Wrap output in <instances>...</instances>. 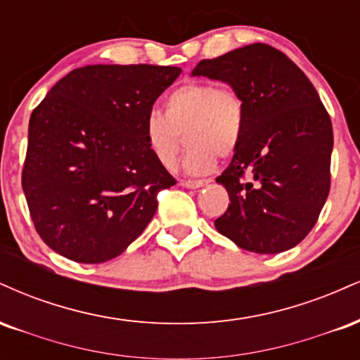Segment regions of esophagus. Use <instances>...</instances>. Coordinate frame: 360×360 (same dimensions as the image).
<instances>
[{
    "label": "esophagus",
    "instance_id": "obj_1",
    "mask_svg": "<svg viewBox=\"0 0 360 360\" xmlns=\"http://www.w3.org/2000/svg\"><path fill=\"white\" fill-rule=\"evenodd\" d=\"M208 183H210L208 179H184L181 181V186H184V188H189V189H198V188H203V186H206Z\"/></svg>",
    "mask_w": 360,
    "mask_h": 360
}]
</instances>
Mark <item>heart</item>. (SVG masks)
Returning <instances> with one entry per match:
<instances>
[{
    "label": "heart",
    "instance_id": "heart-1",
    "mask_svg": "<svg viewBox=\"0 0 360 360\" xmlns=\"http://www.w3.org/2000/svg\"><path fill=\"white\" fill-rule=\"evenodd\" d=\"M245 130V103L238 91L213 82H186L164 100V117L150 113L143 137L162 167L176 166L181 134L188 143L183 169L188 174H205L217 157H229L240 146Z\"/></svg>",
    "mask_w": 360,
    "mask_h": 360
}]
</instances>
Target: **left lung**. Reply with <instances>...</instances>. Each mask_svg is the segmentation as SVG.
I'll use <instances>...</instances> for the list:
<instances>
[{"mask_svg":"<svg viewBox=\"0 0 360 360\" xmlns=\"http://www.w3.org/2000/svg\"><path fill=\"white\" fill-rule=\"evenodd\" d=\"M193 76L226 82L245 103L242 142L217 177L230 205L214 226L257 254L292 249L311 232L330 193L333 130L315 86L267 44L198 62Z\"/></svg>","mask_w":360,"mask_h":360,"instance_id":"left-lung-1","label":"left lung"}]
</instances>
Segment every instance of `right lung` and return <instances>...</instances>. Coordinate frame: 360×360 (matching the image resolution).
Masks as SVG:
<instances>
[{
  "label": "right lung",
  "mask_w": 360,
  "mask_h": 360,
  "mask_svg": "<svg viewBox=\"0 0 360 360\" xmlns=\"http://www.w3.org/2000/svg\"><path fill=\"white\" fill-rule=\"evenodd\" d=\"M179 74L174 65H86L34 110L22 188L37 233L57 254L101 264L146 230L157 193L176 179L148 150L143 125Z\"/></svg>",
  "instance_id": "1"
}]
</instances>
